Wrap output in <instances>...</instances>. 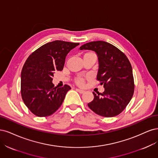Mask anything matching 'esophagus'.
<instances>
[{
    "label": "esophagus",
    "mask_w": 158,
    "mask_h": 158,
    "mask_svg": "<svg viewBox=\"0 0 158 158\" xmlns=\"http://www.w3.org/2000/svg\"><path fill=\"white\" fill-rule=\"evenodd\" d=\"M76 90L77 91V92H79L80 94H83L85 93V90H81V89H76Z\"/></svg>",
    "instance_id": "1"
}]
</instances>
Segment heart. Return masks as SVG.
I'll list each match as a JSON object with an SVG mask.
<instances>
[{"label":"heart","mask_w":158,"mask_h":158,"mask_svg":"<svg viewBox=\"0 0 158 158\" xmlns=\"http://www.w3.org/2000/svg\"><path fill=\"white\" fill-rule=\"evenodd\" d=\"M75 82L78 85L82 86L85 84V79L81 77H78L75 79Z\"/></svg>","instance_id":"1"}]
</instances>
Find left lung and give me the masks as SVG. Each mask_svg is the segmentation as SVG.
I'll list each match as a JSON object with an SVG mask.
<instances>
[{
    "mask_svg": "<svg viewBox=\"0 0 158 158\" xmlns=\"http://www.w3.org/2000/svg\"><path fill=\"white\" fill-rule=\"evenodd\" d=\"M80 50H91L98 55L99 69L97 80L104 92L96 94L88 104L99 115L110 118L121 114L133 97L135 90L131 64L126 55L113 44L102 40L87 43Z\"/></svg>",
    "mask_w": 158,
    "mask_h": 158,
    "instance_id": "left-lung-1",
    "label": "left lung"
}]
</instances>
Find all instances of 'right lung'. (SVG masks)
I'll list each match as a JSON object with an SVG mask.
<instances>
[{
    "label": "right lung",
    "instance_id": "right-lung-1",
    "mask_svg": "<svg viewBox=\"0 0 158 158\" xmlns=\"http://www.w3.org/2000/svg\"><path fill=\"white\" fill-rule=\"evenodd\" d=\"M79 44L54 40L35 50L25 61L21 73V95L34 115L49 116L62 104L71 87L54 86L52 77L55 72L63 69L66 55Z\"/></svg>",
    "mask_w": 158,
    "mask_h": 158
}]
</instances>
